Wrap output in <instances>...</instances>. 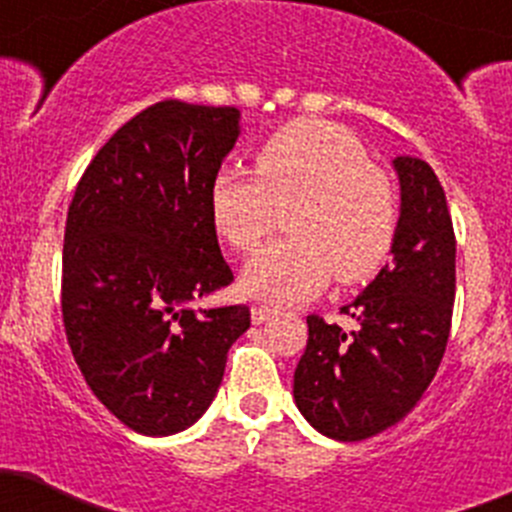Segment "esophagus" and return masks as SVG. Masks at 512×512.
<instances>
[{"label": "esophagus", "mask_w": 512, "mask_h": 512, "mask_svg": "<svg viewBox=\"0 0 512 512\" xmlns=\"http://www.w3.org/2000/svg\"><path fill=\"white\" fill-rule=\"evenodd\" d=\"M271 316H274V309H271V306H253L251 309L253 324H264V321H269Z\"/></svg>", "instance_id": "34e87169"}]
</instances>
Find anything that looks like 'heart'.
Segmentation results:
<instances>
[{
  "label": "heart",
  "mask_w": 512,
  "mask_h": 512,
  "mask_svg": "<svg viewBox=\"0 0 512 512\" xmlns=\"http://www.w3.org/2000/svg\"><path fill=\"white\" fill-rule=\"evenodd\" d=\"M256 175L223 168L208 186L213 231L233 251H251L286 206L291 236L269 243L243 269V289L291 304L324 289L332 276L359 284L387 264L399 223L397 193L369 163L364 145L329 120L299 118L261 140Z\"/></svg>",
  "instance_id": "b5f03b06"
}]
</instances>
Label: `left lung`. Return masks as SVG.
<instances>
[{"instance_id":"left-lung-1","label":"left lung","mask_w":512,"mask_h":512,"mask_svg":"<svg viewBox=\"0 0 512 512\" xmlns=\"http://www.w3.org/2000/svg\"><path fill=\"white\" fill-rule=\"evenodd\" d=\"M399 223L392 261L342 306L357 329L306 316L309 339L294 372V399L321 435L374 437L420 402L445 354L455 301V231L435 170L420 158L392 160Z\"/></svg>"}]
</instances>
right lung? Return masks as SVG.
<instances>
[{"label": "right lung", "mask_w": 512, "mask_h": 512, "mask_svg": "<svg viewBox=\"0 0 512 512\" xmlns=\"http://www.w3.org/2000/svg\"><path fill=\"white\" fill-rule=\"evenodd\" d=\"M238 120L236 107H145L97 150L67 211V342L87 387L140 435L191 427L251 326L243 304L191 309L233 281L208 186L236 145Z\"/></svg>", "instance_id": "1"}]
</instances>
